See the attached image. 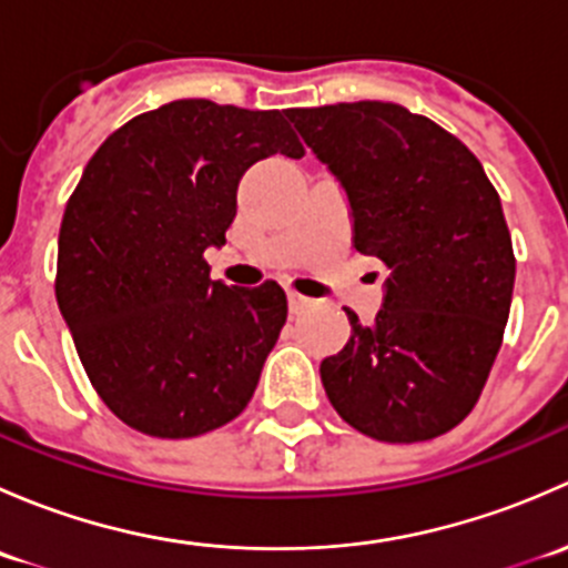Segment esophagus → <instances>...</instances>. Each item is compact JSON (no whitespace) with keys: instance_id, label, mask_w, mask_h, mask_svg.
<instances>
[{"instance_id":"esophagus-1","label":"esophagus","mask_w":568,"mask_h":568,"mask_svg":"<svg viewBox=\"0 0 568 568\" xmlns=\"http://www.w3.org/2000/svg\"><path fill=\"white\" fill-rule=\"evenodd\" d=\"M311 302H313V300H307L305 294H296V291H288V307H291V313L307 311V307H311Z\"/></svg>"}]
</instances>
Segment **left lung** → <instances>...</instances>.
Masks as SVG:
<instances>
[{
  "label": "left lung",
  "mask_w": 568,
  "mask_h": 568,
  "mask_svg": "<svg viewBox=\"0 0 568 568\" xmlns=\"http://www.w3.org/2000/svg\"><path fill=\"white\" fill-rule=\"evenodd\" d=\"M341 183L352 244L390 268L374 324L321 363L337 415L382 443L459 426L500 352L517 261L478 159L434 120L390 101L288 109Z\"/></svg>",
  "instance_id": "8db88e82"
}]
</instances>
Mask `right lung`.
Listing matches in <instances>:
<instances>
[{
  "instance_id": "obj_1",
  "label": "right lung",
  "mask_w": 568,
  "mask_h": 568,
  "mask_svg": "<svg viewBox=\"0 0 568 568\" xmlns=\"http://www.w3.org/2000/svg\"><path fill=\"white\" fill-rule=\"evenodd\" d=\"M305 156L283 112L181 99L106 136L65 205L57 305L101 400L148 437L186 439L242 415L288 302L277 283L209 277L239 181Z\"/></svg>"
}]
</instances>
